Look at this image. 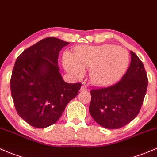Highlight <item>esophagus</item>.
Masks as SVG:
<instances>
[{"label":"esophagus","instance_id":"obj_1","mask_svg":"<svg viewBox=\"0 0 157 157\" xmlns=\"http://www.w3.org/2000/svg\"><path fill=\"white\" fill-rule=\"evenodd\" d=\"M87 88L85 87V86H82V87H81L80 90L81 91H85V90H87Z\"/></svg>","mask_w":157,"mask_h":157}]
</instances>
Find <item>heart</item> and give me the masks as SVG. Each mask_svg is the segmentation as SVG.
Masks as SVG:
<instances>
[{
  "label": "heart",
  "instance_id": "obj_1",
  "mask_svg": "<svg viewBox=\"0 0 157 157\" xmlns=\"http://www.w3.org/2000/svg\"><path fill=\"white\" fill-rule=\"evenodd\" d=\"M129 63L128 52L113 45L80 46L72 56L65 54L63 65L66 70L76 77H82L83 69H89L93 83L105 85L117 81L126 71Z\"/></svg>",
  "mask_w": 157,
  "mask_h": 157
}]
</instances>
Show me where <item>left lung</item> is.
<instances>
[{
  "label": "left lung",
  "instance_id": "left-lung-1",
  "mask_svg": "<svg viewBox=\"0 0 157 157\" xmlns=\"http://www.w3.org/2000/svg\"><path fill=\"white\" fill-rule=\"evenodd\" d=\"M131 63L122 79L114 85L90 90L89 112L94 121L107 129H118L139 114L148 85L143 63L131 51Z\"/></svg>",
  "mask_w": 157,
  "mask_h": 157
}]
</instances>
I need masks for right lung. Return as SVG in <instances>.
Instances as JSON below:
<instances>
[{
	"label": "right lung",
	"instance_id": "right-lung-1",
	"mask_svg": "<svg viewBox=\"0 0 157 157\" xmlns=\"http://www.w3.org/2000/svg\"><path fill=\"white\" fill-rule=\"evenodd\" d=\"M69 43L47 37L25 49L16 59L10 79L18 114L28 124L45 128L58 121L82 84L66 83L59 72V52Z\"/></svg>",
	"mask_w": 157,
	"mask_h": 157
}]
</instances>
